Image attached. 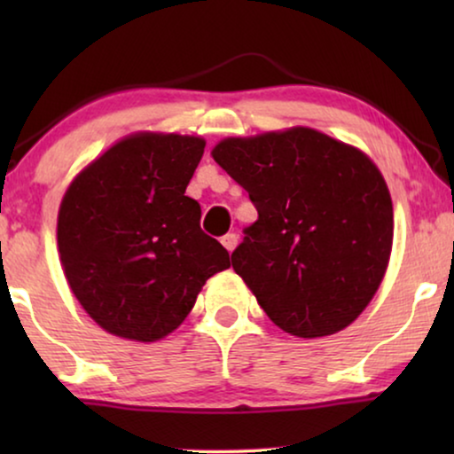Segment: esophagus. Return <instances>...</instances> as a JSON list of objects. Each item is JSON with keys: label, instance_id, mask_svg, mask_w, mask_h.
Returning a JSON list of instances; mask_svg holds the SVG:
<instances>
[{"label": "esophagus", "instance_id": "34e87169", "mask_svg": "<svg viewBox=\"0 0 454 454\" xmlns=\"http://www.w3.org/2000/svg\"><path fill=\"white\" fill-rule=\"evenodd\" d=\"M221 244L225 246L227 252H233L235 247H238V235H235V233H227L225 238L221 239Z\"/></svg>", "mask_w": 454, "mask_h": 454}]
</instances>
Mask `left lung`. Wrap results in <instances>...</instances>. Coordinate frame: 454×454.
<instances>
[{
	"instance_id": "left-lung-1",
	"label": "left lung",
	"mask_w": 454,
	"mask_h": 454,
	"mask_svg": "<svg viewBox=\"0 0 454 454\" xmlns=\"http://www.w3.org/2000/svg\"><path fill=\"white\" fill-rule=\"evenodd\" d=\"M210 154L258 210L231 262L266 316L300 339L349 326L393 250V200L374 160L306 126L223 138Z\"/></svg>"
}]
</instances>
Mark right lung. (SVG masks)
I'll use <instances>...</instances> for the list:
<instances>
[{
    "label": "right lung",
    "instance_id": "right-lung-1",
    "mask_svg": "<svg viewBox=\"0 0 454 454\" xmlns=\"http://www.w3.org/2000/svg\"><path fill=\"white\" fill-rule=\"evenodd\" d=\"M207 140L134 132L90 160L58 213L66 281L84 312L120 339L154 343L185 320L204 283L231 266L185 196Z\"/></svg>",
    "mask_w": 454,
    "mask_h": 454
}]
</instances>
